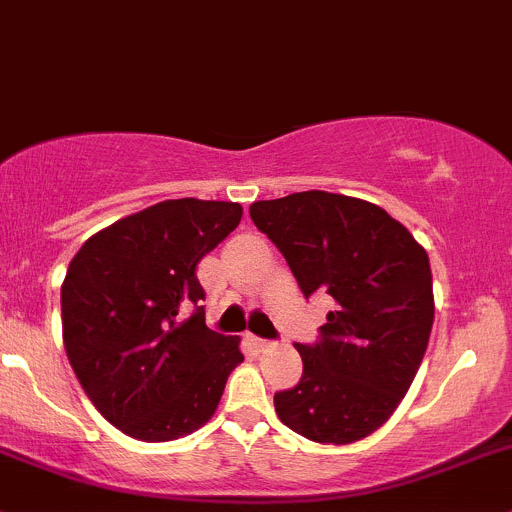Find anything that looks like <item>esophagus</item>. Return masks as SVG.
Here are the masks:
<instances>
[{
	"mask_svg": "<svg viewBox=\"0 0 512 512\" xmlns=\"http://www.w3.org/2000/svg\"><path fill=\"white\" fill-rule=\"evenodd\" d=\"M250 344L257 349V352H267V349L272 347V342H267V339H260V337H250Z\"/></svg>",
	"mask_w": 512,
	"mask_h": 512,
	"instance_id": "esophagus-1",
	"label": "esophagus"
}]
</instances>
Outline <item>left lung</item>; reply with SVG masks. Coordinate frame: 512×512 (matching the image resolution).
Returning a JSON list of instances; mask_svg holds the SVG:
<instances>
[{"instance_id": "8db88e82", "label": "left lung", "mask_w": 512, "mask_h": 512, "mask_svg": "<svg viewBox=\"0 0 512 512\" xmlns=\"http://www.w3.org/2000/svg\"><path fill=\"white\" fill-rule=\"evenodd\" d=\"M250 218L280 247L304 297L334 299L322 339L297 344L302 379L275 394L277 416L314 443L371 436L426 354L436 309L426 250L379 205L327 190L257 200Z\"/></svg>"}]
</instances>
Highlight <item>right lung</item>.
I'll use <instances>...</instances> for the list:
<instances>
[{
  "instance_id": "right-lung-1",
  "label": "right lung",
  "mask_w": 512,
  "mask_h": 512,
  "mask_svg": "<svg viewBox=\"0 0 512 512\" xmlns=\"http://www.w3.org/2000/svg\"><path fill=\"white\" fill-rule=\"evenodd\" d=\"M242 220L240 203L163 200L81 245L61 285L64 347L98 414L126 436L175 441L210 421L240 337L205 327L195 267Z\"/></svg>"
}]
</instances>
